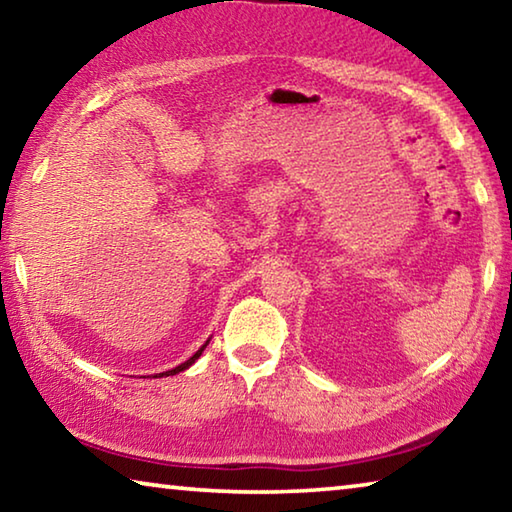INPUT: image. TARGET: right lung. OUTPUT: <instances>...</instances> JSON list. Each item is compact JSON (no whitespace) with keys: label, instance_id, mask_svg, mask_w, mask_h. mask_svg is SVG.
I'll return each mask as SVG.
<instances>
[{"label":"right lung","instance_id":"add662e5","mask_svg":"<svg viewBox=\"0 0 512 512\" xmlns=\"http://www.w3.org/2000/svg\"><path fill=\"white\" fill-rule=\"evenodd\" d=\"M207 343H210V341H205V345H203V348L201 350H198L196 354H194V357H189L185 363H180V366H176V368H171V370H167V372H160V375H153V377H169V375H178V372H183V370H187L189 366H192V363L198 359V357H201V354H203V350L207 348Z\"/></svg>","mask_w":512,"mask_h":512}]
</instances>
